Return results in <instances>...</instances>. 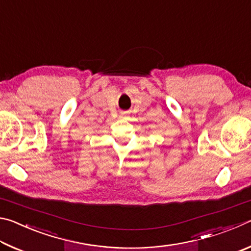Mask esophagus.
<instances>
[{"mask_svg":"<svg viewBox=\"0 0 251 251\" xmlns=\"http://www.w3.org/2000/svg\"><path fill=\"white\" fill-rule=\"evenodd\" d=\"M127 116H128V113H127V112H122L121 115H120V117H127Z\"/></svg>","mask_w":251,"mask_h":251,"instance_id":"34e87169","label":"esophagus"}]
</instances>
